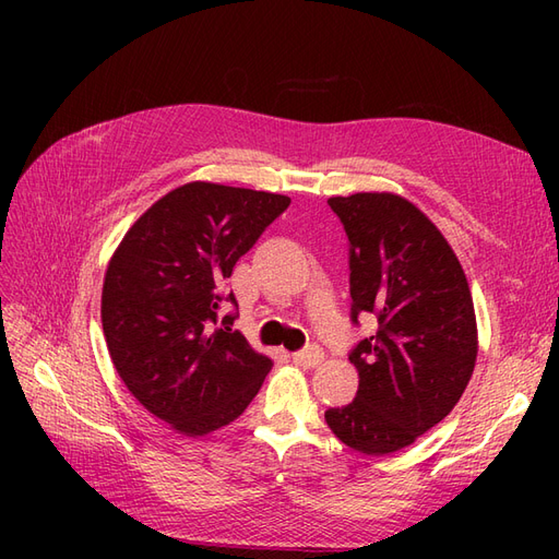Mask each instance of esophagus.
Masks as SVG:
<instances>
[{"label": "esophagus", "mask_w": 559, "mask_h": 559, "mask_svg": "<svg viewBox=\"0 0 559 559\" xmlns=\"http://www.w3.org/2000/svg\"><path fill=\"white\" fill-rule=\"evenodd\" d=\"M292 359H294V364H298V366L314 368V366L321 364V359H324V352H321L319 345H310V347H306V349L294 352Z\"/></svg>", "instance_id": "34e87169"}]
</instances>
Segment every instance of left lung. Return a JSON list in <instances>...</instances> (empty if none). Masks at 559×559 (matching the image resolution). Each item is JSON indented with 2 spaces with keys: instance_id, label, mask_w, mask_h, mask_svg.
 I'll list each match as a JSON object with an SVG mask.
<instances>
[{
  "instance_id": "8db88e82",
  "label": "left lung",
  "mask_w": 559,
  "mask_h": 559,
  "mask_svg": "<svg viewBox=\"0 0 559 559\" xmlns=\"http://www.w3.org/2000/svg\"><path fill=\"white\" fill-rule=\"evenodd\" d=\"M349 240L352 321L378 317L349 352L359 370L352 403L324 413L329 429L364 454H389L445 419L478 357L468 282L427 214L394 193L329 198Z\"/></svg>"
}]
</instances>
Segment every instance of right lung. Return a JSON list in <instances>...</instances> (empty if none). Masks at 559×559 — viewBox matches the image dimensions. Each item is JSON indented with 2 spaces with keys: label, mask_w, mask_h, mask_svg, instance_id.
<instances>
[{
  "label": "right lung",
  "mask_w": 559,
  "mask_h": 559,
  "mask_svg": "<svg viewBox=\"0 0 559 559\" xmlns=\"http://www.w3.org/2000/svg\"><path fill=\"white\" fill-rule=\"evenodd\" d=\"M289 202L191 181L154 202L114 251L103 286L111 361L130 394L183 436L230 425L273 368L222 302L238 306L226 280Z\"/></svg>",
  "instance_id": "add662e5"
}]
</instances>
